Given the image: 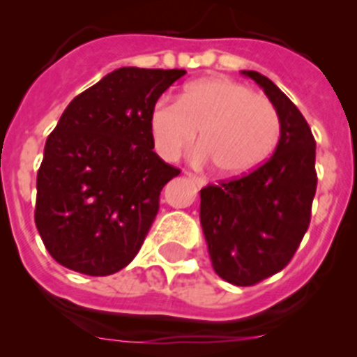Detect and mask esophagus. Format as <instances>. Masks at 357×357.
I'll return each instance as SVG.
<instances>
[{
  "label": "esophagus",
  "mask_w": 357,
  "mask_h": 357,
  "mask_svg": "<svg viewBox=\"0 0 357 357\" xmlns=\"http://www.w3.org/2000/svg\"><path fill=\"white\" fill-rule=\"evenodd\" d=\"M186 176H188L190 179H192L193 183H195L197 186H199V188H202V186H205L207 185V179L205 178H202V176H197V174H193V172H185Z\"/></svg>",
  "instance_id": "1"
}]
</instances>
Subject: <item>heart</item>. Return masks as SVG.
Listing matches in <instances>:
<instances>
[{
    "label": "heart",
    "instance_id": "obj_1",
    "mask_svg": "<svg viewBox=\"0 0 357 357\" xmlns=\"http://www.w3.org/2000/svg\"><path fill=\"white\" fill-rule=\"evenodd\" d=\"M280 115L266 96L225 77L195 81L178 102L162 98L150 112L157 152L176 160L197 138V162H214L226 178H238L266 162L280 139Z\"/></svg>",
    "mask_w": 357,
    "mask_h": 357
}]
</instances>
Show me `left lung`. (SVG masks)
I'll use <instances>...</instances> for the list:
<instances>
[{"instance_id":"1","label":"left lung","mask_w":357,"mask_h":357,"mask_svg":"<svg viewBox=\"0 0 357 357\" xmlns=\"http://www.w3.org/2000/svg\"><path fill=\"white\" fill-rule=\"evenodd\" d=\"M254 79L280 115V142L250 174L200 190V222L212 268L225 282L250 287L282 271L311 221L318 185L316 142L304 115L266 75Z\"/></svg>"}]
</instances>
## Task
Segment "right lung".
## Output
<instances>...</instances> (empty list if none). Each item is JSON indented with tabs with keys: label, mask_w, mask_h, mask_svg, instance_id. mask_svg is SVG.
Here are the masks:
<instances>
[{
	"label": "right lung",
	"mask_w": 357,
	"mask_h": 357,
	"mask_svg": "<svg viewBox=\"0 0 357 357\" xmlns=\"http://www.w3.org/2000/svg\"><path fill=\"white\" fill-rule=\"evenodd\" d=\"M183 68L121 67L75 96L48 136L34 221L59 264L121 271L142 248L158 197L179 169L153 152L150 112Z\"/></svg>",
	"instance_id": "1"
}]
</instances>
